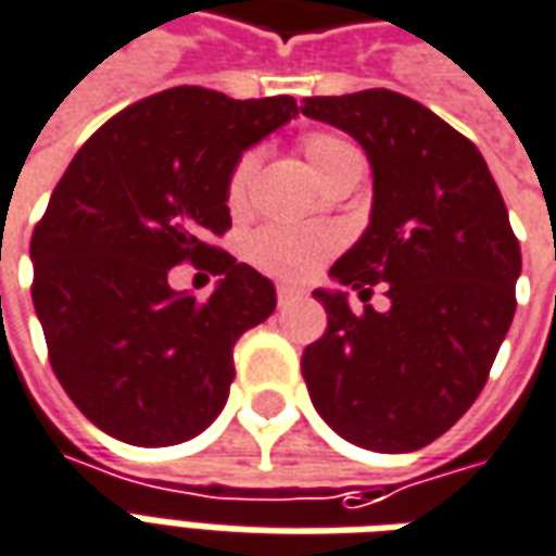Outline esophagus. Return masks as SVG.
Wrapping results in <instances>:
<instances>
[{"instance_id":"esophagus-1","label":"esophagus","mask_w":556,"mask_h":556,"mask_svg":"<svg viewBox=\"0 0 556 556\" xmlns=\"http://www.w3.org/2000/svg\"><path fill=\"white\" fill-rule=\"evenodd\" d=\"M301 298H304V291L301 289H291V286H279L277 289L279 306H289V304H294V301H301Z\"/></svg>"}]
</instances>
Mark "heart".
<instances>
[{"label":"heart","instance_id":"heart-1","mask_svg":"<svg viewBox=\"0 0 556 556\" xmlns=\"http://www.w3.org/2000/svg\"><path fill=\"white\" fill-rule=\"evenodd\" d=\"M304 156L309 162V168L318 180L337 168L345 159L358 156V150L337 135H306L304 138ZM255 153H247L240 159L238 168L231 174L228 184V204L240 207L247 201L250 192L252 174H255ZM333 250V238L325 231H309V228H265L258 231L252 240V258L255 265L265 267L267 274L282 279H306L309 274H316V267L328 258V252Z\"/></svg>","mask_w":556,"mask_h":556}]
</instances>
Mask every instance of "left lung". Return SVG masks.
<instances>
[{
	"label": "left lung",
	"mask_w": 556,
	"mask_h": 556,
	"mask_svg": "<svg viewBox=\"0 0 556 556\" xmlns=\"http://www.w3.org/2000/svg\"><path fill=\"white\" fill-rule=\"evenodd\" d=\"M301 114L361 143L372 170L370 223L316 289L328 331L306 345L316 413L345 442L415 452L476 403L515 316L521 247L488 162L445 119L391 89L304 99ZM386 285L392 306L352 314Z\"/></svg>",
	"instance_id": "obj_1"
}]
</instances>
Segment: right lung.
Masks as SVG:
<instances>
[{
  "label": "right lung",
  "instance_id": "add662e5",
  "mask_svg": "<svg viewBox=\"0 0 556 556\" xmlns=\"http://www.w3.org/2000/svg\"><path fill=\"white\" fill-rule=\"evenodd\" d=\"M294 116L291 96L174 87L111 116L62 174L29 247L33 304L60 386L108 437L177 445L223 413L235 343L277 289L211 238L231 228L240 156ZM184 261L220 277L207 302L169 289Z\"/></svg>",
  "mask_w": 556,
  "mask_h": 556
}]
</instances>
